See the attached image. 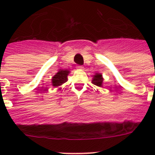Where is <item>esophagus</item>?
Wrapping results in <instances>:
<instances>
[{
    "mask_svg": "<svg viewBox=\"0 0 155 155\" xmlns=\"http://www.w3.org/2000/svg\"><path fill=\"white\" fill-rule=\"evenodd\" d=\"M77 68H78V69H83V66H81V65H78Z\"/></svg>",
    "mask_w": 155,
    "mask_h": 155,
    "instance_id": "esophagus-1",
    "label": "esophagus"
}]
</instances>
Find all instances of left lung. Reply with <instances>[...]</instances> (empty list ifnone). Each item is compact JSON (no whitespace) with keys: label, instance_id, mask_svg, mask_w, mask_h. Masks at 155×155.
<instances>
[{"label":"left lung","instance_id":"8db88e82","mask_svg":"<svg viewBox=\"0 0 155 155\" xmlns=\"http://www.w3.org/2000/svg\"><path fill=\"white\" fill-rule=\"evenodd\" d=\"M102 83H103V78L102 75L99 73H96L93 76L92 84L98 86V87H102Z\"/></svg>","mask_w":155,"mask_h":155}]
</instances>
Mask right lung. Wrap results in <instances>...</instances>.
I'll return each mask as SVG.
<instances>
[{
    "mask_svg": "<svg viewBox=\"0 0 155 155\" xmlns=\"http://www.w3.org/2000/svg\"><path fill=\"white\" fill-rule=\"evenodd\" d=\"M70 71L68 70H60L52 78V85L53 87H59L64 83L68 81V75Z\"/></svg>",
    "mask_w": 155,
    "mask_h": 155,
    "instance_id": "right-lung-1",
    "label": "right lung"
}]
</instances>
